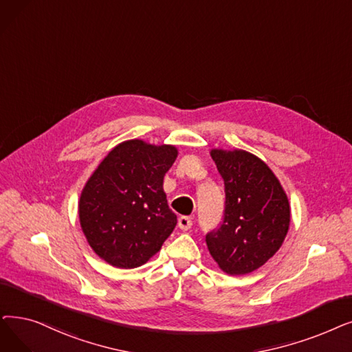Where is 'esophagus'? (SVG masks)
<instances>
[{"label": "esophagus", "mask_w": 352, "mask_h": 352, "mask_svg": "<svg viewBox=\"0 0 352 352\" xmlns=\"http://www.w3.org/2000/svg\"><path fill=\"white\" fill-rule=\"evenodd\" d=\"M191 226H192V220H191L190 217H187V216H181V217L178 219V227L181 228V230L187 232Z\"/></svg>", "instance_id": "34e87169"}]
</instances>
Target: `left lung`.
I'll return each instance as SVG.
<instances>
[{"label":"left lung","mask_w":352,"mask_h":352,"mask_svg":"<svg viewBox=\"0 0 352 352\" xmlns=\"http://www.w3.org/2000/svg\"><path fill=\"white\" fill-rule=\"evenodd\" d=\"M211 158L224 181V217L206 243L219 267L248 274L276 253L287 234L290 206L279 179L250 152L212 149Z\"/></svg>","instance_id":"left-lung-1"}]
</instances>
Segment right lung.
Listing matches in <instances>:
<instances>
[{"instance_id": "obj_1", "label": "right lung", "mask_w": 352, "mask_h": 352, "mask_svg": "<svg viewBox=\"0 0 352 352\" xmlns=\"http://www.w3.org/2000/svg\"><path fill=\"white\" fill-rule=\"evenodd\" d=\"M178 151L131 140L115 146L87 179L79 219L90 248L120 269L142 266L173 233L177 216L162 184Z\"/></svg>"}]
</instances>
